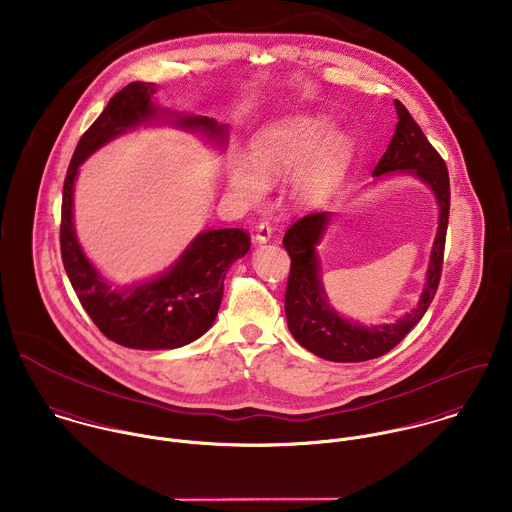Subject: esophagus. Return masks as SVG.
Returning a JSON list of instances; mask_svg holds the SVG:
<instances>
[{"mask_svg": "<svg viewBox=\"0 0 512 512\" xmlns=\"http://www.w3.org/2000/svg\"><path fill=\"white\" fill-rule=\"evenodd\" d=\"M270 238H272V228H270V224H268V222H260V224L256 226L254 242H258V244H266Z\"/></svg>", "mask_w": 512, "mask_h": 512, "instance_id": "obj_1", "label": "esophagus"}]
</instances>
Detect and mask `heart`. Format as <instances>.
I'll return each mask as SVG.
<instances>
[{
  "instance_id": "b5f03b06",
  "label": "heart",
  "mask_w": 512,
  "mask_h": 512,
  "mask_svg": "<svg viewBox=\"0 0 512 512\" xmlns=\"http://www.w3.org/2000/svg\"><path fill=\"white\" fill-rule=\"evenodd\" d=\"M250 159L228 161V184L244 200H260L270 180L290 172L288 194L298 204H312L334 194L353 165V139L322 113L280 117L250 139Z\"/></svg>"
}]
</instances>
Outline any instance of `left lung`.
<instances>
[{"mask_svg": "<svg viewBox=\"0 0 512 512\" xmlns=\"http://www.w3.org/2000/svg\"><path fill=\"white\" fill-rule=\"evenodd\" d=\"M395 113V133L373 171V182L397 174L413 176L433 192L439 210L425 284L415 308H411V312L393 324L371 326L359 324L336 312L324 286L322 260L318 252L334 212L308 214L294 222L284 234V248L292 258V270L286 288L288 330L302 347L328 361H367L391 351L419 324L439 286L449 222V172L439 153L429 145L419 125L399 101H395Z\"/></svg>", "mask_w": 512, "mask_h": 512, "instance_id": "obj_1", "label": "left lung"}]
</instances>
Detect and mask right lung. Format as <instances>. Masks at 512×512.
<instances>
[{"mask_svg": "<svg viewBox=\"0 0 512 512\" xmlns=\"http://www.w3.org/2000/svg\"><path fill=\"white\" fill-rule=\"evenodd\" d=\"M155 83L121 89L81 137L63 184L61 258L67 278L95 326L109 340L133 349H176L204 336L218 314L228 268L250 250L240 228L198 232L171 266L147 280L113 284L85 254L75 232V180L81 165L113 139L139 127H171L204 139L218 151L228 125L155 103Z\"/></svg>", "mask_w": 512, "mask_h": 512, "instance_id": "right-lung-1", "label": "right lung"}]
</instances>
